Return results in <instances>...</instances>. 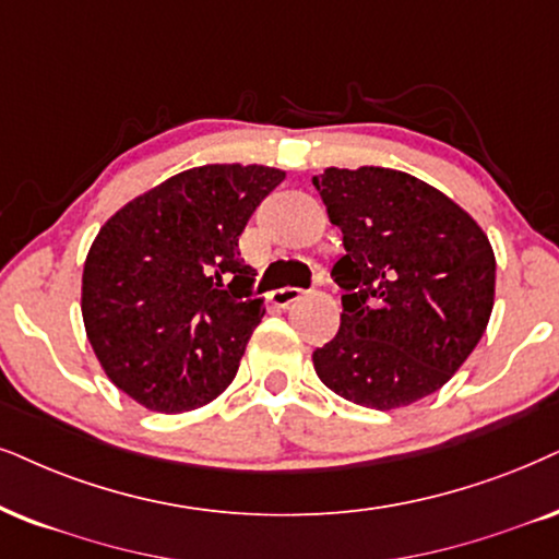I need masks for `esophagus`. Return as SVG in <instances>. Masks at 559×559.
I'll list each match as a JSON object with an SVG mask.
<instances>
[{
	"label": "esophagus",
	"instance_id": "obj_1",
	"mask_svg": "<svg viewBox=\"0 0 559 559\" xmlns=\"http://www.w3.org/2000/svg\"><path fill=\"white\" fill-rule=\"evenodd\" d=\"M296 299H301V288L286 286V288H275V292H271V304L278 309H286L288 304H294Z\"/></svg>",
	"mask_w": 559,
	"mask_h": 559
}]
</instances>
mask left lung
<instances>
[{
  "instance_id": "left-lung-1",
  "label": "left lung",
  "mask_w": 559,
  "mask_h": 559,
  "mask_svg": "<svg viewBox=\"0 0 559 559\" xmlns=\"http://www.w3.org/2000/svg\"><path fill=\"white\" fill-rule=\"evenodd\" d=\"M343 231L341 330L312 356L337 397L397 409L441 390L469 358L496 301L483 227L413 175L328 167L312 180Z\"/></svg>"
}]
</instances>
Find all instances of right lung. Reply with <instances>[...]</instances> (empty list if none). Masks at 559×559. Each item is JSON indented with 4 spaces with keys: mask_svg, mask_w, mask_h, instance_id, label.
I'll list each match as a JSON object with an SVG mask.
<instances>
[{
    "mask_svg": "<svg viewBox=\"0 0 559 559\" xmlns=\"http://www.w3.org/2000/svg\"><path fill=\"white\" fill-rule=\"evenodd\" d=\"M286 178L265 165H203L133 198L97 231L82 320L103 371L154 413H188L237 377L265 314L239 235Z\"/></svg>",
    "mask_w": 559,
    "mask_h": 559,
    "instance_id": "obj_1",
    "label": "right lung"
}]
</instances>
